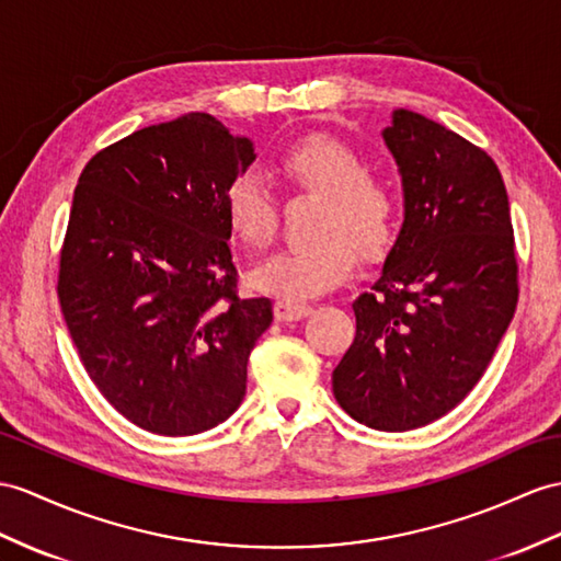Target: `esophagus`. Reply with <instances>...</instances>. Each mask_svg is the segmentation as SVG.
<instances>
[{
	"label": "esophagus",
	"instance_id": "esophagus-1",
	"mask_svg": "<svg viewBox=\"0 0 561 561\" xmlns=\"http://www.w3.org/2000/svg\"><path fill=\"white\" fill-rule=\"evenodd\" d=\"M273 311H276L278 321H297V319L307 317V313L311 311V305L293 302V299H278L276 307H273Z\"/></svg>",
	"mask_w": 561,
	"mask_h": 561
}]
</instances>
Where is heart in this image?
I'll return each mask as SVG.
<instances>
[{"label":"heart","instance_id":"obj_1","mask_svg":"<svg viewBox=\"0 0 561 561\" xmlns=\"http://www.w3.org/2000/svg\"><path fill=\"white\" fill-rule=\"evenodd\" d=\"M280 171L307 195L321 197L311 233L317 240L297 244L254 271L259 290L285 299L317 297L345 280L359 259L383 254L398 224V197L383 178L366 171L357 149L328 135L299 140L280 157ZM230 230L252 250H266L276 238V202L262 175L238 173L224 190Z\"/></svg>","mask_w":561,"mask_h":561}]
</instances>
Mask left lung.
<instances>
[{
    "instance_id": "1",
    "label": "left lung",
    "mask_w": 561,
    "mask_h": 561,
    "mask_svg": "<svg viewBox=\"0 0 561 561\" xmlns=\"http://www.w3.org/2000/svg\"><path fill=\"white\" fill-rule=\"evenodd\" d=\"M404 185V224L357 317L333 394L376 431H412L481 380L518 302L510 199L481 147L398 108L383 130Z\"/></svg>"
}]
</instances>
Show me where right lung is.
Segmentation results:
<instances>
[{"label": "right lung", "instance_id": "right-lung-1", "mask_svg": "<svg viewBox=\"0 0 561 561\" xmlns=\"http://www.w3.org/2000/svg\"><path fill=\"white\" fill-rule=\"evenodd\" d=\"M254 161L209 114L135 130L78 178L57 295L88 376L121 416L195 435L236 412L268 297L238 295L224 211Z\"/></svg>", "mask_w": 561, "mask_h": 561}]
</instances>
